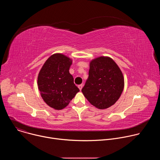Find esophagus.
Segmentation results:
<instances>
[{
  "mask_svg": "<svg viewBox=\"0 0 160 160\" xmlns=\"http://www.w3.org/2000/svg\"><path fill=\"white\" fill-rule=\"evenodd\" d=\"M78 88L80 89V90H81L82 88V87H83V85H82V84L78 85Z\"/></svg>",
  "mask_w": 160,
  "mask_h": 160,
  "instance_id": "esophagus-1",
  "label": "esophagus"
}]
</instances>
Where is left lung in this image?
I'll use <instances>...</instances> for the list:
<instances>
[{
  "label": "left lung",
  "mask_w": 160,
  "mask_h": 160,
  "mask_svg": "<svg viewBox=\"0 0 160 160\" xmlns=\"http://www.w3.org/2000/svg\"><path fill=\"white\" fill-rule=\"evenodd\" d=\"M123 88V73L111 58L101 56L90 61L82 92L91 104L100 109L108 108L118 100Z\"/></svg>",
  "instance_id": "8db88e82"
}]
</instances>
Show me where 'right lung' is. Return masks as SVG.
Here are the masks:
<instances>
[{
  "instance_id": "obj_1",
  "label": "right lung",
  "mask_w": 160,
  "mask_h": 160,
  "mask_svg": "<svg viewBox=\"0 0 160 160\" xmlns=\"http://www.w3.org/2000/svg\"><path fill=\"white\" fill-rule=\"evenodd\" d=\"M72 64L70 58L54 54L45 61L38 73L40 95L45 103L55 109L64 108L80 91L69 72Z\"/></svg>"
}]
</instances>
